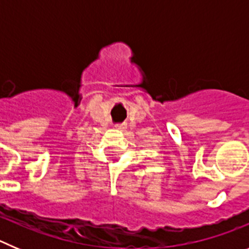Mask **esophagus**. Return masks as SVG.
Returning a JSON list of instances; mask_svg holds the SVG:
<instances>
[{"mask_svg": "<svg viewBox=\"0 0 249 249\" xmlns=\"http://www.w3.org/2000/svg\"><path fill=\"white\" fill-rule=\"evenodd\" d=\"M114 127L117 129H121V131L126 129V124H123V123H117V124H114Z\"/></svg>", "mask_w": 249, "mask_h": 249, "instance_id": "34e87169", "label": "esophagus"}]
</instances>
